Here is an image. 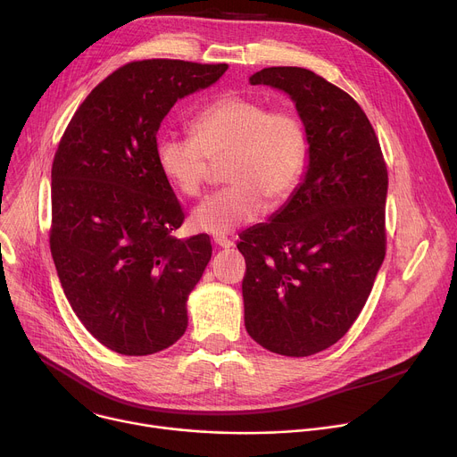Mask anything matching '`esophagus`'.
I'll return each mask as SVG.
<instances>
[{"mask_svg":"<svg viewBox=\"0 0 457 457\" xmlns=\"http://www.w3.org/2000/svg\"><path fill=\"white\" fill-rule=\"evenodd\" d=\"M214 243L221 248H232L234 246V241L228 239L227 236H214Z\"/></svg>","mask_w":457,"mask_h":457,"instance_id":"34e87169","label":"esophagus"}]
</instances>
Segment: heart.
Instances as JSON below:
<instances>
[{"label": "heart", "instance_id": "obj_1", "mask_svg": "<svg viewBox=\"0 0 457 457\" xmlns=\"http://www.w3.org/2000/svg\"><path fill=\"white\" fill-rule=\"evenodd\" d=\"M190 136L160 139L158 165L181 195L195 197L212 162L228 158L225 179L230 185L209 195L190 216L197 230L216 236L256 221L267 205H283L309 160V134L301 118L248 96L212 101L192 120Z\"/></svg>", "mask_w": 457, "mask_h": 457}]
</instances>
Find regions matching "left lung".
Masks as SVG:
<instances>
[{"mask_svg":"<svg viewBox=\"0 0 457 457\" xmlns=\"http://www.w3.org/2000/svg\"><path fill=\"white\" fill-rule=\"evenodd\" d=\"M250 85L283 90L309 134V165L269 220L245 230V327L263 348L305 358L358 320L385 260L386 165L363 109L301 67H269Z\"/></svg>","mask_w":457,"mask_h":457,"instance_id":"8db88e82","label":"left lung"}]
</instances>
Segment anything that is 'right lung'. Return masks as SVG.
Here are the masks:
<instances>
[{
  "label": "right lung",
  "mask_w": 457,
  "mask_h": 457,
  "mask_svg": "<svg viewBox=\"0 0 457 457\" xmlns=\"http://www.w3.org/2000/svg\"><path fill=\"white\" fill-rule=\"evenodd\" d=\"M228 65L132 62L72 116L53 163L50 252L83 327L123 356H148L187 330V299L212 256L207 234L178 239L185 214L156 134L178 99Z\"/></svg>",
  "instance_id": "1"
}]
</instances>
